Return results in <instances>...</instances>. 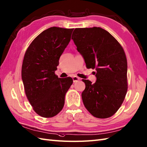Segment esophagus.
<instances>
[{
  "mask_svg": "<svg viewBox=\"0 0 147 147\" xmlns=\"http://www.w3.org/2000/svg\"><path fill=\"white\" fill-rule=\"evenodd\" d=\"M80 80V78L77 77V76H73V82L75 83L76 82H78Z\"/></svg>",
  "mask_w": 147,
  "mask_h": 147,
  "instance_id": "esophagus-1",
  "label": "esophagus"
}]
</instances>
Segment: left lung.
I'll list each match as a JSON object with an SVG mask.
<instances>
[{"label":"left lung","instance_id":"obj_1","mask_svg":"<svg viewBox=\"0 0 147 147\" xmlns=\"http://www.w3.org/2000/svg\"><path fill=\"white\" fill-rule=\"evenodd\" d=\"M71 39L88 69H95L96 82L83 80V104L93 116L107 118L117 112L127 90V60L113 36L100 27L76 28Z\"/></svg>","mask_w":147,"mask_h":147}]
</instances>
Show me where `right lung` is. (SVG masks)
<instances>
[{"label":"right lung","instance_id":"add662e5","mask_svg":"<svg viewBox=\"0 0 147 147\" xmlns=\"http://www.w3.org/2000/svg\"><path fill=\"white\" fill-rule=\"evenodd\" d=\"M73 28L51 27L33 40L24 55L21 76L26 95L36 114L52 117L60 112L71 77L55 74L59 58L69 43Z\"/></svg>","mask_w":147,"mask_h":147}]
</instances>
